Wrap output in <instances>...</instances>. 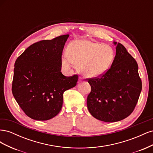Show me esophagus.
<instances>
[{
	"label": "esophagus",
	"instance_id": "34e87169",
	"mask_svg": "<svg viewBox=\"0 0 153 153\" xmlns=\"http://www.w3.org/2000/svg\"><path fill=\"white\" fill-rule=\"evenodd\" d=\"M82 80H83V78L82 77H81V76H80L79 77V79H78V83H80V82H82Z\"/></svg>",
	"mask_w": 153,
	"mask_h": 153
}]
</instances>
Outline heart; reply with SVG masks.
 Returning a JSON list of instances; mask_svg holds the SVG:
<instances>
[{
    "label": "heart",
    "instance_id": "obj_1",
    "mask_svg": "<svg viewBox=\"0 0 153 153\" xmlns=\"http://www.w3.org/2000/svg\"><path fill=\"white\" fill-rule=\"evenodd\" d=\"M67 54L62 57V67L69 70L76 65L88 77L102 75L110 68L114 58L111 47L85 39L73 41L67 48Z\"/></svg>",
    "mask_w": 153,
    "mask_h": 153
}]
</instances>
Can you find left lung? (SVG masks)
I'll return each instance as SVG.
<instances>
[{
    "label": "left lung",
    "mask_w": 153,
    "mask_h": 153,
    "mask_svg": "<svg viewBox=\"0 0 153 153\" xmlns=\"http://www.w3.org/2000/svg\"><path fill=\"white\" fill-rule=\"evenodd\" d=\"M110 68L102 75L87 78L91 87L87 105L96 119L106 123L121 121L135 109L142 91L138 64L126 48L117 44Z\"/></svg>",
    "instance_id": "obj_1"
}]
</instances>
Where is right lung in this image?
<instances>
[{
  "mask_svg": "<svg viewBox=\"0 0 153 153\" xmlns=\"http://www.w3.org/2000/svg\"><path fill=\"white\" fill-rule=\"evenodd\" d=\"M69 35L31 45L15 63L12 82L14 98L30 118L47 121L61 111L63 94L76 85L77 75L61 73L62 53Z\"/></svg>",
  "mask_w": 153,
  "mask_h": 153,
  "instance_id": "add662e5",
  "label": "right lung"
}]
</instances>
